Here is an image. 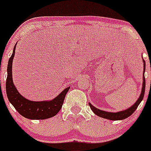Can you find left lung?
<instances>
[{
	"mask_svg": "<svg viewBox=\"0 0 151 151\" xmlns=\"http://www.w3.org/2000/svg\"><path fill=\"white\" fill-rule=\"evenodd\" d=\"M143 59V57H142ZM143 63H144V72H143V83H142V89H141V94H140V97H138V99L135 101L134 104L132 106H131L130 107L127 108L126 110H122V111L116 112V113H113V112H107L104 111V110H100V109H97L95 106H94L93 105L89 103V106H90L91 109L92 110V111L94 112V113L95 115L98 116L100 117H102V118L106 119H110V120H122V119H125L128 118L129 116H130L136 110L137 107L138 106V105L140 104V103L142 101L144 98V95H145V61L143 59Z\"/></svg>",
	"mask_w": 151,
	"mask_h": 151,
	"instance_id": "left-lung-1",
	"label": "left lung"
}]
</instances>
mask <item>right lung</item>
<instances>
[{
	"label": "right lung",
	"instance_id": "add662e5",
	"mask_svg": "<svg viewBox=\"0 0 151 151\" xmlns=\"http://www.w3.org/2000/svg\"><path fill=\"white\" fill-rule=\"evenodd\" d=\"M17 45V42L13 47V54L8 61L7 78L6 81V91L8 100L18 113L25 118L29 119H46L51 118L57 115L60 110L69 87L64 89L57 97L50 101H32L22 96L13 84L12 76L13 60Z\"/></svg>",
	"mask_w": 151,
	"mask_h": 151
}]
</instances>
